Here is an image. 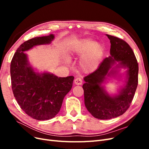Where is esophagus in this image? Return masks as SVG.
Masks as SVG:
<instances>
[{"label":"esophagus","instance_id":"1","mask_svg":"<svg viewBox=\"0 0 149 149\" xmlns=\"http://www.w3.org/2000/svg\"><path fill=\"white\" fill-rule=\"evenodd\" d=\"M83 83V81L80 78H76L74 79V84L76 85H81Z\"/></svg>","mask_w":149,"mask_h":149}]
</instances>
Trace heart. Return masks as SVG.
<instances>
[{
	"label": "heart",
	"mask_w": 149,
	"mask_h": 149,
	"mask_svg": "<svg viewBox=\"0 0 149 149\" xmlns=\"http://www.w3.org/2000/svg\"><path fill=\"white\" fill-rule=\"evenodd\" d=\"M71 53L81 56L79 67L84 73H91L97 69L104 55V47L101 43L94 42L89 38L76 42L71 49Z\"/></svg>",
	"instance_id": "b5f03b06"
}]
</instances>
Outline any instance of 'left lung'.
Masks as SVG:
<instances>
[{
    "instance_id": "8db88e82",
    "label": "left lung",
    "mask_w": 149,
    "mask_h": 149,
    "mask_svg": "<svg viewBox=\"0 0 149 149\" xmlns=\"http://www.w3.org/2000/svg\"><path fill=\"white\" fill-rule=\"evenodd\" d=\"M106 35L111 42V55L95 71L85 76L83 85L86 107L94 118L104 120L119 117L129 109L137 87L139 72L136 56L128 43L114 36ZM120 68H127L125 84L118 94L111 95L102 84L107 77H118Z\"/></svg>"
}]
</instances>
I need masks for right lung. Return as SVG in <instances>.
<instances>
[{
	"label": "right lung",
	"mask_w": 149,
	"mask_h": 149,
	"mask_svg": "<svg viewBox=\"0 0 149 149\" xmlns=\"http://www.w3.org/2000/svg\"><path fill=\"white\" fill-rule=\"evenodd\" d=\"M55 35L35 37L18 48L11 61L12 88L17 103L25 113L38 120L53 118L59 112L74 77H58L49 72L39 73L30 64L24 52L34 47L50 44Z\"/></svg>",
	"instance_id": "add662e5"
}]
</instances>
